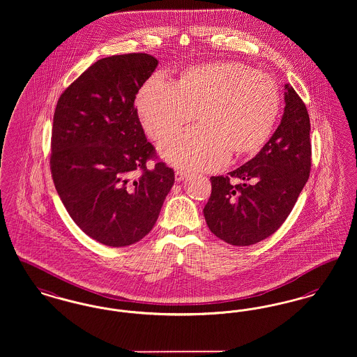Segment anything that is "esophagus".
Listing matches in <instances>:
<instances>
[{"instance_id":"obj_1","label":"esophagus","mask_w":357,"mask_h":357,"mask_svg":"<svg viewBox=\"0 0 357 357\" xmlns=\"http://www.w3.org/2000/svg\"><path fill=\"white\" fill-rule=\"evenodd\" d=\"M185 177H187V172H184V170H176V173H174L176 181H183Z\"/></svg>"}]
</instances>
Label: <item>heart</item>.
Segmentation results:
<instances>
[{
    "mask_svg": "<svg viewBox=\"0 0 357 357\" xmlns=\"http://www.w3.org/2000/svg\"><path fill=\"white\" fill-rule=\"evenodd\" d=\"M144 129L162 139L188 125L195 114L199 126L176 134L160 146L176 167L219 169L231 151L236 155L259 151L275 128L281 95L273 76L236 61L192 66L176 83L151 76L137 96Z\"/></svg>",
    "mask_w": 357,
    "mask_h": 357,
    "instance_id": "obj_1",
    "label": "heart"
}]
</instances>
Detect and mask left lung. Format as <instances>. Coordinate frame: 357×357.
Returning a JSON list of instances; mask_svg holds the SVG:
<instances>
[{"label": "left lung", "mask_w": 357, "mask_h": 357, "mask_svg": "<svg viewBox=\"0 0 357 357\" xmlns=\"http://www.w3.org/2000/svg\"><path fill=\"white\" fill-rule=\"evenodd\" d=\"M281 123L261 151L229 172L244 183L232 186L228 176H212L204 206L211 232L232 245H251L273 235L286 220L306 184L312 167L310 119L300 95L284 84Z\"/></svg>", "instance_id": "1"}]
</instances>
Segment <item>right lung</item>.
I'll use <instances>...</instances> for the list:
<instances>
[{"instance_id":"1","label":"right lung","mask_w":357,"mask_h":357,"mask_svg":"<svg viewBox=\"0 0 357 357\" xmlns=\"http://www.w3.org/2000/svg\"><path fill=\"white\" fill-rule=\"evenodd\" d=\"M157 64L148 54L100 59L57 100L54 184L79 228L105 245L125 247L146 236L174 183L164 162L146 167L157 154L134 107Z\"/></svg>"}]
</instances>
